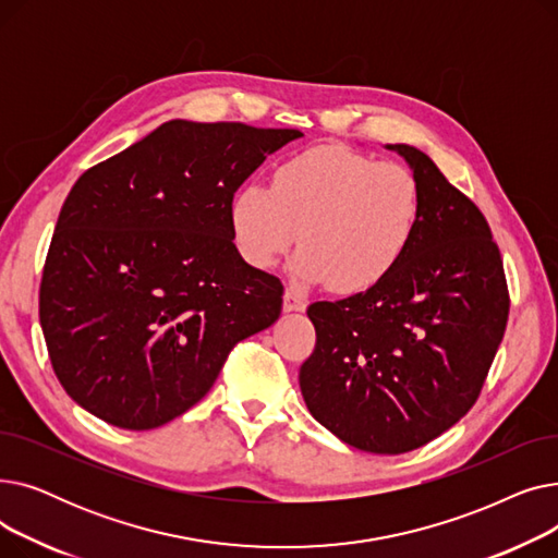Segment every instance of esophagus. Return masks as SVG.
I'll return each mask as SVG.
<instances>
[{"label": "esophagus", "mask_w": 558, "mask_h": 558, "mask_svg": "<svg viewBox=\"0 0 558 558\" xmlns=\"http://www.w3.org/2000/svg\"><path fill=\"white\" fill-rule=\"evenodd\" d=\"M282 307L284 312H303L307 307V301L301 294H296L294 289H287L282 296Z\"/></svg>", "instance_id": "34e87169"}]
</instances>
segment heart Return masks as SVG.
<instances>
[{
	"label": "heart",
	"mask_w": 558,
	"mask_h": 558,
	"mask_svg": "<svg viewBox=\"0 0 558 558\" xmlns=\"http://www.w3.org/2000/svg\"><path fill=\"white\" fill-rule=\"evenodd\" d=\"M230 232L240 255L269 269L294 244V271L339 294L387 278L412 246L423 219V187L398 162L314 146L280 162L271 187L248 183L230 201Z\"/></svg>",
	"instance_id": "obj_1"
}]
</instances>
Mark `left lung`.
<instances>
[{
	"instance_id": "obj_1",
	"label": "left lung",
	"mask_w": 558,
	"mask_h": 558,
	"mask_svg": "<svg viewBox=\"0 0 558 558\" xmlns=\"http://www.w3.org/2000/svg\"><path fill=\"white\" fill-rule=\"evenodd\" d=\"M387 149L421 181V228L387 278L307 307L316 345L299 383L310 414L343 444L402 454L477 402L507 330L509 289L477 205L414 146Z\"/></svg>"
}]
</instances>
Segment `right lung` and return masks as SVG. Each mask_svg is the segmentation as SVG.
<instances>
[{
  "label": "right lung",
  "instance_id": "1",
  "mask_svg": "<svg viewBox=\"0 0 558 558\" xmlns=\"http://www.w3.org/2000/svg\"><path fill=\"white\" fill-rule=\"evenodd\" d=\"M301 135L171 120L74 183L45 259L40 326L76 404L122 429L160 427L280 316L282 282L242 259L228 210Z\"/></svg>",
  "mask_w": 558,
  "mask_h": 558
}]
</instances>
